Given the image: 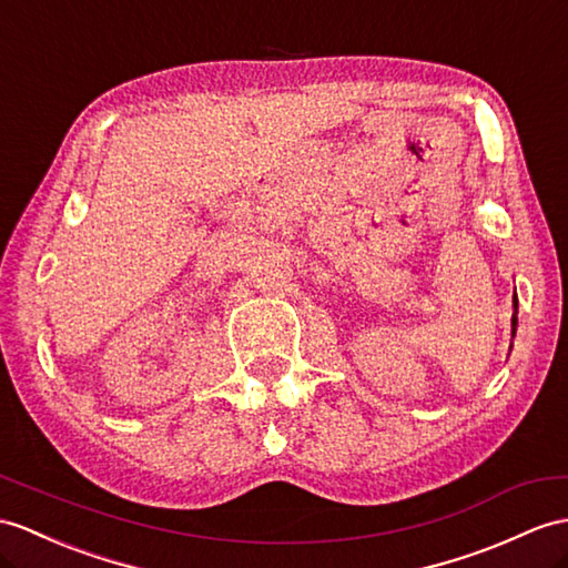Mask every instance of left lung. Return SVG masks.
<instances>
[{
	"label": "left lung",
	"instance_id": "left-lung-1",
	"mask_svg": "<svg viewBox=\"0 0 568 568\" xmlns=\"http://www.w3.org/2000/svg\"><path fill=\"white\" fill-rule=\"evenodd\" d=\"M514 306H516V313H518V298H514ZM510 325H514V335H516V325H518L516 315H514V321H510Z\"/></svg>",
	"mask_w": 568,
	"mask_h": 568
}]
</instances>
